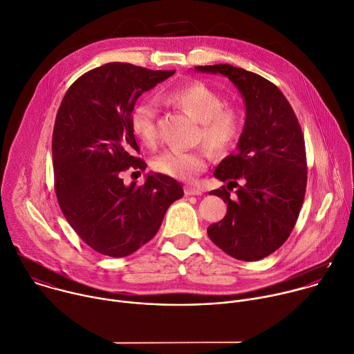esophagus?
Here are the masks:
<instances>
[{
	"label": "esophagus",
	"instance_id": "34e87169",
	"mask_svg": "<svg viewBox=\"0 0 354 354\" xmlns=\"http://www.w3.org/2000/svg\"><path fill=\"white\" fill-rule=\"evenodd\" d=\"M201 193H203V190L197 186H193V185L185 186V194L186 196H200Z\"/></svg>",
	"mask_w": 354,
	"mask_h": 354
}]
</instances>
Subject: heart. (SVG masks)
Instances as JSON below:
<instances>
[{
	"mask_svg": "<svg viewBox=\"0 0 354 354\" xmlns=\"http://www.w3.org/2000/svg\"><path fill=\"white\" fill-rule=\"evenodd\" d=\"M168 98L200 122L197 140L204 142L212 154L227 153L242 136L245 127L242 111L225 105V98L205 83L183 84L172 90ZM131 125L135 136L143 145L153 147L157 143V109L151 102H142L135 106ZM207 147L168 150L156 158L154 169L174 179L190 180L207 168L211 158Z\"/></svg>",
	"mask_w": 354,
	"mask_h": 354,
	"instance_id": "obj_1",
	"label": "heart"
}]
</instances>
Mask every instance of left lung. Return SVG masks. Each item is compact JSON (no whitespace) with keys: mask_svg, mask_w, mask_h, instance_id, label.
<instances>
[{"mask_svg":"<svg viewBox=\"0 0 354 354\" xmlns=\"http://www.w3.org/2000/svg\"><path fill=\"white\" fill-rule=\"evenodd\" d=\"M194 69L226 76L246 104L238 151L214 172L227 185L209 194L222 197L227 209L208 226V236L233 259L261 260L286 242L303 205L307 161L301 128L286 97L263 76L227 64Z\"/></svg>","mask_w":354,"mask_h":354,"instance_id":"1","label":"left lung"}]
</instances>
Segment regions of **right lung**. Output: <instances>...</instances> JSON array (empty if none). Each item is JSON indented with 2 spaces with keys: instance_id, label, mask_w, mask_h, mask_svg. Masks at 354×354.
Returning a JSON list of instances; mask_svg holds the SVG:
<instances>
[{
  "instance_id": "right-lung-1",
  "label": "right lung",
  "mask_w": 354,
  "mask_h": 354,
  "mask_svg": "<svg viewBox=\"0 0 354 354\" xmlns=\"http://www.w3.org/2000/svg\"><path fill=\"white\" fill-rule=\"evenodd\" d=\"M174 73L109 62L82 75L62 98L53 132L55 193L69 225L100 254L135 253L183 196L182 185L162 174L129 186L121 176L147 167L136 157L131 125L138 98Z\"/></svg>"
}]
</instances>
